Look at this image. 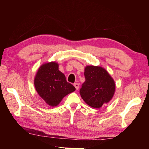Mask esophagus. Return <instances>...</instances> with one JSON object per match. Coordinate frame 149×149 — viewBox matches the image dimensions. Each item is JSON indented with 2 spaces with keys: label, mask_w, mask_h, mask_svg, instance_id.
Returning <instances> with one entry per match:
<instances>
[{
  "label": "esophagus",
  "mask_w": 149,
  "mask_h": 149,
  "mask_svg": "<svg viewBox=\"0 0 149 149\" xmlns=\"http://www.w3.org/2000/svg\"><path fill=\"white\" fill-rule=\"evenodd\" d=\"M73 85H74V86L75 87L76 90H78L79 89V84L78 83H74Z\"/></svg>",
  "instance_id": "1"
}]
</instances>
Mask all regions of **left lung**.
I'll use <instances>...</instances> for the list:
<instances>
[{
    "mask_svg": "<svg viewBox=\"0 0 149 149\" xmlns=\"http://www.w3.org/2000/svg\"><path fill=\"white\" fill-rule=\"evenodd\" d=\"M85 81L79 90L80 95L88 105L100 108L114 96L116 85L108 72L101 66H87L84 69Z\"/></svg>",
    "mask_w": 149,
    "mask_h": 149,
    "instance_id": "obj_1",
    "label": "left lung"
}]
</instances>
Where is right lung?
Here are the masks:
<instances>
[{
    "label": "right lung",
    "instance_id": "right-lung-1",
    "mask_svg": "<svg viewBox=\"0 0 149 149\" xmlns=\"http://www.w3.org/2000/svg\"><path fill=\"white\" fill-rule=\"evenodd\" d=\"M39 96L50 106H56L67 94L75 88L67 82L65 74L58 70L56 62L47 63L39 68L34 79Z\"/></svg>",
    "mask_w": 149,
    "mask_h": 149
}]
</instances>
